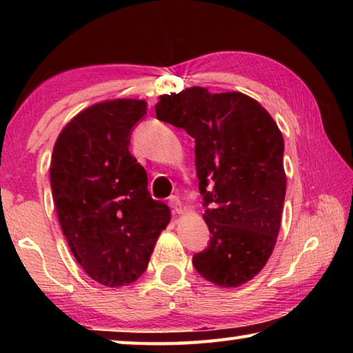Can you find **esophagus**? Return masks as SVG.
<instances>
[{"mask_svg": "<svg viewBox=\"0 0 353 353\" xmlns=\"http://www.w3.org/2000/svg\"><path fill=\"white\" fill-rule=\"evenodd\" d=\"M170 205H171V208H172V210H174L176 213H182V212H183L182 202H181V199L177 198V196H171V198H170Z\"/></svg>", "mask_w": 353, "mask_h": 353, "instance_id": "1", "label": "esophagus"}]
</instances>
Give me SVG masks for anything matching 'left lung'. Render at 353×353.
Masks as SVG:
<instances>
[{
    "mask_svg": "<svg viewBox=\"0 0 353 353\" xmlns=\"http://www.w3.org/2000/svg\"><path fill=\"white\" fill-rule=\"evenodd\" d=\"M157 119L193 137L208 248L194 254L202 277L235 288L259 274L276 246L286 193L283 137L263 107L240 92L204 87L162 94Z\"/></svg>",
    "mask_w": 353,
    "mask_h": 353,
    "instance_id": "8db88e82",
    "label": "left lung"
}]
</instances>
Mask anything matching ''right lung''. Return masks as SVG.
I'll return each mask as SVG.
<instances>
[{
  "label": "right lung",
  "mask_w": 353,
  "mask_h": 353,
  "mask_svg": "<svg viewBox=\"0 0 353 353\" xmlns=\"http://www.w3.org/2000/svg\"><path fill=\"white\" fill-rule=\"evenodd\" d=\"M145 115L143 99L93 104L62 129L51 155L52 199L71 252L87 276L110 288L146 271L171 219L129 152L132 128Z\"/></svg>",
  "instance_id": "obj_1"
}]
</instances>
